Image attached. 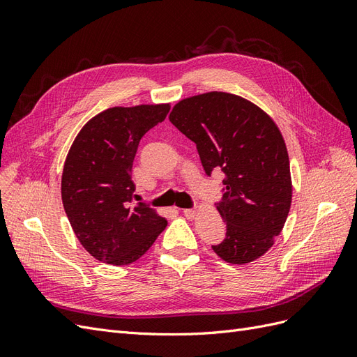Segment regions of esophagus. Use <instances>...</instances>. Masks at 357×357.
Returning a JSON list of instances; mask_svg holds the SVG:
<instances>
[{
	"mask_svg": "<svg viewBox=\"0 0 357 357\" xmlns=\"http://www.w3.org/2000/svg\"><path fill=\"white\" fill-rule=\"evenodd\" d=\"M183 214H185L188 219H193V218H195V214H197V210L195 208H185V210H183Z\"/></svg>",
	"mask_w": 357,
	"mask_h": 357,
	"instance_id": "1",
	"label": "esophagus"
}]
</instances>
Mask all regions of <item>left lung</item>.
Here are the masks:
<instances>
[{"label":"left lung","instance_id":"obj_1","mask_svg":"<svg viewBox=\"0 0 357 357\" xmlns=\"http://www.w3.org/2000/svg\"><path fill=\"white\" fill-rule=\"evenodd\" d=\"M169 121L197 144L205 174H225L215 207L226 234L211 245L215 255L236 265L261 257L282 232L291 202L287 149L273 119L238 95L207 92L177 102Z\"/></svg>","mask_w":357,"mask_h":357}]
</instances>
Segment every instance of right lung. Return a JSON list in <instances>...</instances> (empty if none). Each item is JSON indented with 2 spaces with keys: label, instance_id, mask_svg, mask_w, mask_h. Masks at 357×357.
Here are the masks:
<instances>
[{
  "label": "right lung",
  "instance_id": "1",
  "mask_svg": "<svg viewBox=\"0 0 357 357\" xmlns=\"http://www.w3.org/2000/svg\"><path fill=\"white\" fill-rule=\"evenodd\" d=\"M168 112L169 104L113 107L92 117L70 149L62 204L75 236L101 262H135L165 229L149 204L132 202L131 171L139 139Z\"/></svg>",
  "mask_w": 357,
  "mask_h": 357
}]
</instances>
